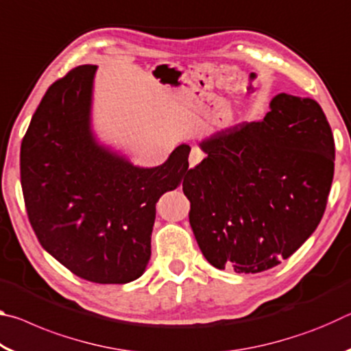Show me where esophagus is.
Wrapping results in <instances>:
<instances>
[{
  "mask_svg": "<svg viewBox=\"0 0 351 351\" xmlns=\"http://www.w3.org/2000/svg\"><path fill=\"white\" fill-rule=\"evenodd\" d=\"M204 156H206V153H204L203 150H201V148L193 147L192 152H190V154H189V164H190V167H195V165H198L201 161H203Z\"/></svg>",
  "mask_w": 351,
  "mask_h": 351,
  "instance_id": "1",
  "label": "esophagus"
}]
</instances>
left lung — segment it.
Instances as JSON below:
<instances>
[{
  "label": "left lung",
  "mask_w": 351,
  "mask_h": 351,
  "mask_svg": "<svg viewBox=\"0 0 351 351\" xmlns=\"http://www.w3.org/2000/svg\"><path fill=\"white\" fill-rule=\"evenodd\" d=\"M182 192L201 252L218 269H271L308 240L324 217L335 139L320 105L278 94L263 121L203 141Z\"/></svg>",
  "instance_id": "obj_1"
}]
</instances>
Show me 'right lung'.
<instances>
[{
  "mask_svg": "<svg viewBox=\"0 0 351 351\" xmlns=\"http://www.w3.org/2000/svg\"><path fill=\"white\" fill-rule=\"evenodd\" d=\"M94 73V64L71 69L41 99L21 142V189L40 245L64 268L94 283H128L145 271L156 203L186 181L190 147L139 169L97 145Z\"/></svg>",
  "mask_w": 351,
  "mask_h": 351,
  "instance_id": "obj_1",
  "label": "right lung"
}]
</instances>
